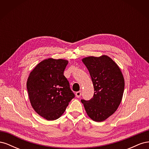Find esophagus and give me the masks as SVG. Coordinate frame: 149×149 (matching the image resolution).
Segmentation results:
<instances>
[{
  "label": "esophagus",
  "mask_w": 149,
  "mask_h": 149,
  "mask_svg": "<svg viewBox=\"0 0 149 149\" xmlns=\"http://www.w3.org/2000/svg\"><path fill=\"white\" fill-rule=\"evenodd\" d=\"M81 96V91L76 93V96L77 97H79Z\"/></svg>",
  "instance_id": "34e87169"
}]
</instances>
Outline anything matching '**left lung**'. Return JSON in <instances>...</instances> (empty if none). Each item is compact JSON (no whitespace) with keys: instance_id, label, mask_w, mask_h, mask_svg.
<instances>
[{"instance_id":"obj_1","label":"left lung","mask_w":149,"mask_h":149,"mask_svg":"<svg viewBox=\"0 0 149 149\" xmlns=\"http://www.w3.org/2000/svg\"><path fill=\"white\" fill-rule=\"evenodd\" d=\"M94 92L89 101L81 100L88 116L96 122H102L113 114L123 99L124 78L119 66L107 55L83 58Z\"/></svg>"}]
</instances>
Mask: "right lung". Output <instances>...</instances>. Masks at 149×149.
Instances as JSON below:
<instances>
[{
  "mask_svg": "<svg viewBox=\"0 0 149 149\" xmlns=\"http://www.w3.org/2000/svg\"><path fill=\"white\" fill-rule=\"evenodd\" d=\"M68 61L48 58L31 71L26 81L31 105L47 120L58 119L74 97L68 81L63 74Z\"/></svg>",
  "mask_w": 149,
  "mask_h": 149,
  "instance_id": "obj_1",
  "label": "right lung"
}]
</instances>
